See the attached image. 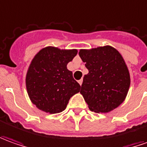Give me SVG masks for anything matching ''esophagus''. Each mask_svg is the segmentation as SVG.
Segmentation results:
<instances>
[{
    "label": "esophagus",
    "mask_w": 147,
    "mask_h": 147,
    "mask_svg": "<svg viewBox=\"0 0 147 147\" xmlns=\"http://www.w3.org/2000/svg\"><path fill=\"white\" fill-rule=\"evenodd\" d=\"M78 83L80 84V85H81L82 83H83V80H78Z\"/></svg>",
    "instance_id": "esophagus-1"
}]
</instances>
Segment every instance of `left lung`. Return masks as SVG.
Masks as SVG:
<instances>
[{
	"mask_svg": "<svg viewBox=\"0 0 147 147\" xmlns=\"http://www.w3.org/2000/svg\"><path fill=\"white\" fill-rule=\"evenodd\" d=\"M79 55L88 70L84 76L80 93L90 110L108 113L119 106L130 84L128 68L121 54L105 46L80 50Z\"/></svg>",
	"mask_w": 147,
	"mask_h": 147,
	"instance_id": "left-lung-1",
	"label": "left lung"
}]
</instances>
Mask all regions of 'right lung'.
Here are the masks:
<instances>
[{"label":"right lung","instance_id":"right-lung-1","mask_svg":"<svg viewBox=\"0 0 147 147\" xmlns=\"http://www.w3.org/2000/svg\"><path fill=\"white\" fill-rule=\"evenodd\" d=\"M77 55L76 50H60L48 47L41 50L29 67L26 84L30 98L46 113L63 111L70 98L80 92L67 65Z\"/></svg>","mask_w":147,"mask_h":147}]
</instances>
